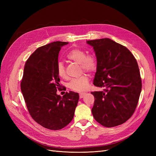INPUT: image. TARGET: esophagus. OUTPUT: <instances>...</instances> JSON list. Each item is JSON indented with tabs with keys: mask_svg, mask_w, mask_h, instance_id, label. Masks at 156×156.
Returning a JSON list of instances; mask_svg holds the SVG:
<instances>
[{
	"mask_svg": "<svg viewBox=\"0 0 156 156\" xmlns=\"http://www.w3.org/2000/svg\"><path fill=\"white\" fill-rule=\"evenodd\" d=\"M85 95H86V93L81 92V93L79 94V98H83Z\"/></svg>",
	"mask_w": 156,
	"mask_h": 156,
	"instance_id": "34e87169",
	"label": "esophagus"
}]
</instances>
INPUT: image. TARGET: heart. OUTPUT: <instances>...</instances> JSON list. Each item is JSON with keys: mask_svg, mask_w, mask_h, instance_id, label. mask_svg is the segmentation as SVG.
<instances>
[{"mask_svg": "<svg viewBox=\"0 0 156 156\" xmlns=\"http://www.w3.org/2000/svg\"><path fill=\"white\" fill-rule=\"evenodd\" d=\"M68 59L80 64L83 72L94 73L96 72L98 66V59L93 54L87 55V52L82 49L75 48L68 52L66 55ZM56 72L61 78H66L65 67L62 62H58L56 65ZM90 79L87 75H82L81 77L73 79L69 83V87L73 91L82 92L86 90L89 85Z\"/></svg>", "mask_w": 156, "mask_h": 156, "instance_id": "obj_1", "label": "heart"}]
</instances>
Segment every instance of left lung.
<instances>
[{
	"mask_svg": "<svg viewBox=\"0 0 156 156\" xmlns=\"http://www.w3.org/2000/svg\"><path fill=\"white\" fill-rule=\"evenodd\" d=\"M87 44L93 47L98 62L94 84L104 88L91 92L94 119L107 127L124 124L134 113L142 89L137 62L128 49L109 38Z\"/></svg>",
	"mask_w": 156,
	"mask_h": 156,
	"instance_id": "8db88e82",
	"label": "left lung"
}]
</instances>
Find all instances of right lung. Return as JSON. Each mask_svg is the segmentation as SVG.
<instances>
[{
  "mask_svg": "<svg viewBox=\"0 0 156 156\" xmlns=\"http://www.w3.org/2000/svg\"><path fill=\"white\" fill-rule=\"evenodd\" d=\"M68 42L54 41L40 47L25 65L21 90L27 109L37 124L47 129L58 130L72 120L79 94L70 91L61 97L56 65L61 48Z\"/></svg>",
  "mask_w": 156,
  "mask_h": 156,
  "instance_id": "add662e5",
  "label": "right lung"
}]
</instances>
